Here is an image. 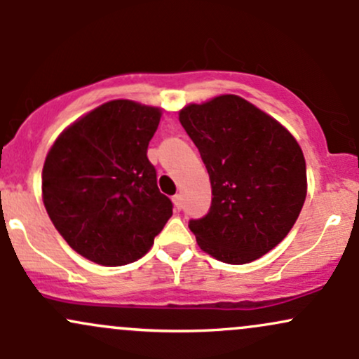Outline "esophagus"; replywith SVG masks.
<instances>
[{"label":"esophagus","mask_w":359,"mask_h":359,"mask_svg":"<svg viewBox=\"0 0 359 359\" xmlns=\"http://www.w3.org/2000/svg\"><path fill=\"white\" fill-rule=\"evenodd\" d=\"M172 201H174V205H175V209H182V197H180V194H175L174 197H172Z\"/></svg>","instance_id":"34e87169"}]
</instances>
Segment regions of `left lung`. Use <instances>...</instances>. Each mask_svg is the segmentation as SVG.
I'll return each instance as SVG.
<instances>
[{"instance_id": "left-lung-1", "label": "left lung", "mask_w": 359, "mask_h": 359, "mask_svg": "<svg viewBox=\"0 0 359 359\" xmlns=\"http://www.w3.org/2000/svg\"><path fill=\"white\" fill-rule=\"evenodd\" d=\"M212 187L209 212L189 221L197 245L216 259L243 265L287 236L307 194L306 160L277 119L224 94L180 111Z\"/></svg>"}]
</instances>
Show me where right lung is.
Returning a JSON list of instances; mask_svg holds the SVG:
<instances>
[{"mask_svg":"<svg viewBox=\"0 0 359 359\" xmlns=\"http://www.w3.org/2000/svg\"><path fill=\"white\" fill-rule=\"evenodd\" d=\"M160 109L118 100L57 138L42 172L43 204L72 250L104 266L137 262L172 216L148 143Z\"/></svg>","mask_w":359,"mask_h":359,"instance_id":"right-lung-1","label":"right lung"}]
</instances>
